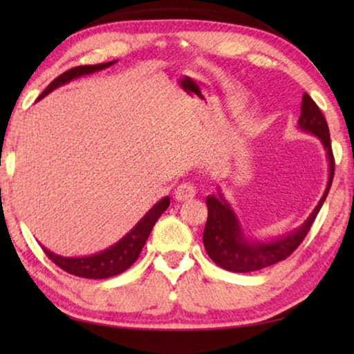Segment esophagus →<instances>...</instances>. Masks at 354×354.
I'll return each mask as SVG.
<instances>
[{
  "label": "esophagus",
  "mask_w": 354,
  "mask_h": 354,
  "mask_svg": "<svg viewBox=\"0 0 354 354\" xmlns=\"http://www.w3.org/2000/svg\"><path fill=\"white\" fill-rule=\"evenodd\" d=\"M196 190L194 185H192L190 183H184V184H179L176 190H175V198L178 201H187V200H192L195 196Z\"/></svg>",
  "instance_id": "obj_1"
}]
</instances>
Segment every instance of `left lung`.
Here are the masks:
<instances>
[{"mask_svg": "<svg viewBox=\"0 0 354 354\" xmlns=\"http://www.w3.org/2000/svg\"><path fill=\"white\" fill-rule=\"evenodd\" d=\"M298 128L303 133L317 137L325 149L328 160V183L320 201L317 203L309 217L304 220V223L287 234L274 239H256L245 232L234 207L226 200L223 190L218 185L217 194L207 195L206 198L207 221L205 232H203V243H205L209 257L225 270L250 273L284 261L306 237L322 205L325 203L334 176V158L326 120L308 93H303Z\"/></svg>", "mask_w": 354, "mask_h": 354, "instance_id": "1", "label": "left lung"}]
</instances>
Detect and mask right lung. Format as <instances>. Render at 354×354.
Returning <instances> with one entry per match:
<instances>
[{"mask_svg":"<svg viewBox=\"0 0 354 354\" xmlns=\"http://www.w3.org/2000/svg\"><path fill=\"white\" fill-rule=\"evenodd\" d=\"M118 61L112 62H104L98 65H82V67H75L68 71H65L61 76H57L55 81H53L50 86H48L44 92H41L37 101L45 98L48 93H51L56 88L65 86L75 80H80L82 76H88L97 73L104 68L112 67L113 64ZM170 206V196H164L162 200H159L156 205L148 209V212L143 215V217L137 221V223L131 227V230L124 234L118 242L111 245L109 248L103 251H98L95 254L88 256H61L53 253L51 250L41 245L45 254L50 257V259L56 263L57 267H61L62 270L68 272L75 277L87 278V279H106L112 278L115 274L123 273L127 268H129L133 263L137 261L140 251L145 245L147 239L151 232L153 226L156 221L165 212V209Z\"/></svg>","mask_w":354,"mask_h":354,"instance_id":"1","label":"right lung"}]
</instances>
